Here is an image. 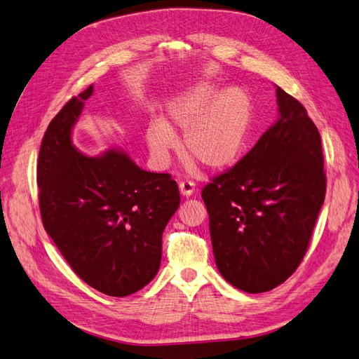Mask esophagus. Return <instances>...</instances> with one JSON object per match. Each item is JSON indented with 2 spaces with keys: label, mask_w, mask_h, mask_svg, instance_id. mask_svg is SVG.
Returning a JSON list of instances; mask_svg holds the SVG:
<instances>
[{
  "label": "esophagus",
  "mask_w": 359,
  "mask_h": 359,
  "mask_svg": "<svg viewBox=\"0 0 359 359\" xmlns=\"http://www.w3.org/2000/svg\"><path fill=\"white\" fill-rule=\"evenodd\" d=\"M180 191L182 196H191L194 191V182L190 180H184L180 182Z\"/></svg>",
  "instance_id": "obj_1"
}]
</instances>
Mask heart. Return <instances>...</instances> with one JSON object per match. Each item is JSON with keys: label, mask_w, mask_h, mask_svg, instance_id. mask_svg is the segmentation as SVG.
Returning a JSON list of instances; mask_svg holds the SVG:
<instances>
[{"label": "heart", "mask_w": 359, "mask_h": 359, "mask_svg": "<svg viewBox=\"0 0 359 359\" xmlns=\"http://www.w3.org/2000/svg\"><path fill=\"white\" fill-rule=\"evenodd\" d=\"M168 121L151 120L145 129L148 150L158 163H168L184 132V153L206 169H222L241 157L251 128L252 105L241 88L218 93L211 84H197L172 101Z\"/></svg>", "instance_id": "b5f03b06"}]
</instances>
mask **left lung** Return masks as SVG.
Listing matches in <instances>:
<instances>
[{
    "instance_id": "obj_1",
    "label": "left lung",
    "mask_w": 359,
    "mask_h": 359,
    "mask_svg": "<svg viewBox=\"0 0 359 359\" xmlns=\"http://www.w3.org/2000/svg\"><path fill=\"white\" fill-rule=\"evenodd\" d=\"M276 96L280 118L202 190L219 273L250 294L297 270L327 190L318 128L294 96L280 88Z\"/></svg>"
}]
</instances>
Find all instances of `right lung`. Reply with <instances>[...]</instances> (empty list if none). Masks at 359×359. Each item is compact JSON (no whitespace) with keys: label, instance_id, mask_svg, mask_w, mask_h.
Segmentation results:
<instances>
[{"label":"right lung","instance_id":"1","mask_svg":"<svg viewBox=\"0 0 359 359\" xmlns=\"http://www.w3.org/2000/svg\"><path fill=\"white\" fill-rule=\"evenodd\" d=\"M93 86L72 96L48 125L36 162L41 221L76 273L111 297L150 283L162 259V234L180 206L177 181L135 165L121 151L88 157L71 128Z\"/></svg>","mask_w":359,"mask_h":359}]
</instances>
